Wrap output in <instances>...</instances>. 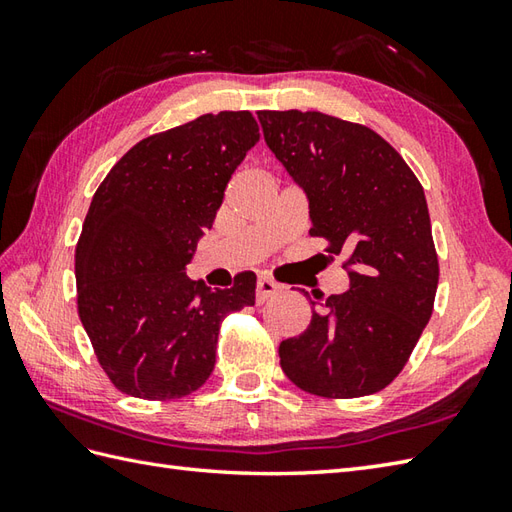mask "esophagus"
I'll return each mask as SVG.
<instances>
[{
    "mask_svg": "<svg viewBox=\"0 0 512 512\" xmlns=\"http://www.w3.org/2000/svg\"><path fill=\"white\" fill-rule=\"evenodd\" d=\"M281 292V286L273 279H257V303H264L266 299L275 297Z\"/></svg>",
    "mask_w": 512,
    "mask_h": 512,
    "instance_id": "esophagus-1",
    "label": "esophagus"
}]
</instances>
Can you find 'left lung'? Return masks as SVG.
Listing matches in <instances>:
<instances>
[{"mask_svg":"<svg viewBox=\"0 0 512 512\" xmlns=\"http://www.w3.org/2000/svg\"><path fill=\"white\" fill-rule=\"evenodd\" d=\"M266 145L308 198L310 235L345 253L350 288L317 305L308 330L281 341L284 374L314 396L385 389L433 312L438 255L422 184L365 125L321 112H257Z\"/></svg>","mask_w":512,"mask_h":512,"instance_id":"1","label":"left lung"}]
</instances>
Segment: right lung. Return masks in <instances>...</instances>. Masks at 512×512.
<instances>
[{
	"instance_id": "right-lung-1",
	"label": "right lung",
	"mask_w": 512,
	"mask_h": 512,
	"mask_svg": "<svg viewBox=\"0 0 512 512\" xmlns=\"http://www.w3.org/2000/svg\"><path fill=\"white\" fill-rule=\"evenodd\" d=\"M257 143L250 112L204 114L140 140L96 189L74 253L76 303L123 394L169 400L202 387L224 317L255 303L253 273L211 290L187 264Z\"/></svg>"
}]
</instances>
